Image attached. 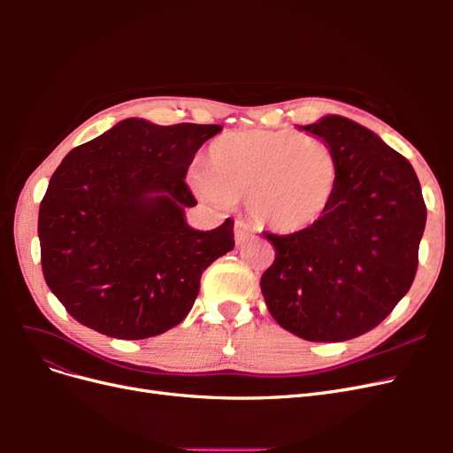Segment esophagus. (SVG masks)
I'll return each mask as SVG.
<instances>
[{
    "instance_id": "obj_1",
    "label": "esophagus",
    "mask_w": 453,
    "mask_h": 453,
    "mask_svg": "<svg viewBox=\"0 0 453 453\" xmlns=\"http://www.w3.org/2000/svg\"><path fill=\"white\" fill-rule=\"evenodd\" d=\"M250 238H253V228H251L250 225H245L243 221H236V226H234V240H236V245L245 243Z\"/></svg>"
}]
</instances>
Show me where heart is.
I'll return each mask as SVG.
<instances>
[{
	"label": "heart",
	"mask_w": 453,
	"mask_h": 453,
	"mask_svg": "<svg viewBox=\"0 0 453 453\" xmlns=\"http://www.w3.org/2000/svg\"><path fill=\"white\" fill-rule=\"evenodd\" d=\"M188 185L213 205L248 196L255 223L278 234L318 225L340 187L331 145L295 130H230L215 138L205 166L188 172Z\"/></svg>",
	"instance_id": "heart-1"
}]
</instances>
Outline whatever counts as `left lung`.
<instances>
[{
  "instance_id": "left-lung-1",
  "label": "left lung",
  "mask_w": 453,
  "mask_h": 453,
  "mask_svg": "<svg viewBox=\"0 0 453 453\" xmlns=\"http://www.w3.org/2000/svg\"><path fill=\"white\" fill-rule=\"evenodd\" d=\"M296 128L331 145L340 187L315 226L265 234L276 260L260 291L285 331L344 342L380 325L408 293L427 210L412 164L372 130L340 115Z\"/></svg>"
}]
</instances>
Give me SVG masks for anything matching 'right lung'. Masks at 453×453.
Wrapping results in <instances>:
<instances>
[{
  "label": "right lung",
  "instance_id": "right-lung-1",
  "mask_svg": "<svg viewBox=\"0 0 453 453\" xmlns=\"http://www.w3.org/2000/svg\"><path fill=\"white\" fill-rule=\"evenodd\" d=\"M219 125L160 127L125 119L72 149L39 205L49 289L88 328L142 340L180 325L200 276L234 250V221L196 230L185 175Z\"/></svg>",
  "mask_w": 453,
  "mask_h": 453
}]
</instances>
